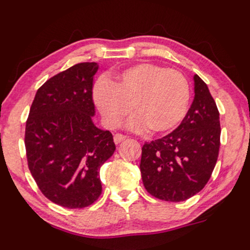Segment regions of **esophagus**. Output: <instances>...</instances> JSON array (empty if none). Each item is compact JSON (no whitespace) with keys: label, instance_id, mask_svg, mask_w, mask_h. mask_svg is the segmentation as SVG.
<instances>
[{"label":"esophagus","instance_id":"34e87169","mask_svg":"<svg viewBox=\"0 0 250 250\" xmlns=\"http://www.w3.org/2000/svg\"><path fill=\"white\" fill-rule=\"evenodd\" d=\"M125 139H126V136H125V134H122V133H116V134H114V137H113V140H114V143H116V144L122 143L123 140H125Z\"/></svg>","mask_w":250,"mask_h":250}]
</instances>
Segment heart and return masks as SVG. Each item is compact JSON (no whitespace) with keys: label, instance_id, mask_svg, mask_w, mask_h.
<instances>
[{"label":"heart","instance_id":"obj_1","mask_svg":"<svg viewBox=\"0 0 250 250\" xmlns=\"http://www.w3.org/2000/svg\"><path fill=\"white\" fill-rule=\"evenodd\" d=\"M189 84L177 70L152 63H142L124 70L116 82L97 81L93 101L105 125L119 127L131 105L136 112L128 122L134 131L149 128L153 133H165L180 124L189 104Z\"/></svg>","mask_w":250,"mask_h":250}]
</instances>
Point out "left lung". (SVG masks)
<instances>
[{
	"instance_id": "obj_1",
	"label": "left lung",
	"mask_w": 250,
	"mask_h": 250,
	"mask_svg": "<svg viewBox=\"0 0 250 250\" xmlns=\"http://www.w3.org/2000/svg\"><path fill=\"white\" fill-rule=\"evenodd\" d=\"M194 92L181 124L142 148L144 186L160 200L179 202L195 195L206 186L218 160L220 113L207 84L198 75Z\"/></svg>"
}]
</instances>
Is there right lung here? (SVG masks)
Returning <instances> with one entry per match:
<instances>
[{
    "instance_id": "obj_1",
    "label": "right lung",
    "mask_w": 250,
    "mask_h": 250,
    "mask_svg": "<svg viewBox=\"0 0 250 250\" xmlns=\"http://www.w3.org/2000/svg\"><path fill=\"white\" fill-rule=\"evenodd\" d=\"M97 63H79L37 90L25 123L28 167L45 198L62 207L84 208L99 198L101 166L113 154L110 131L92 123Z\"/></svg>"
}]
</instances>
